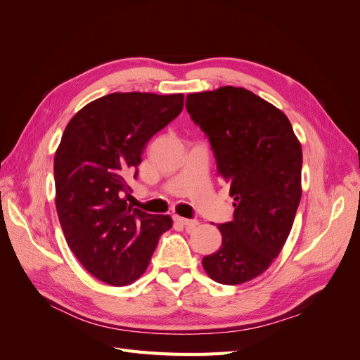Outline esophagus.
<instances>
[{
  "mask_svg": "<svg viewBox=\"0 0 360 360\" xmlns=\"http://www.w3.org/2000/svg\"><path fill=\"white\" fill-rule=\"evenodd\" d=\"M176 221L186 226L188 230H192V228H195L200 224L197 219H186V217H181V216H176Z\"/></svg>",
  "mask_w": 360,
  "mask_h": 360,
  "instance_id": "obj_1",
  "label": "esophagus"
}]
</instances>
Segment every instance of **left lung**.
Wrapping results in <instances>:
<instances>
[{
  "label": "left lung",
  "instance_id": "obj_1",
  "mask_svg": "<svg viewBox=\"0 0 360 360\" xmlns=\"http://www.w3.org/2000/svg\"><path fill=\"white\" fill-rule=\"evenodd\" d=\"M186 110L209 138L234 198L221 248L202 258L213 281L238 285L269 269L284 246L302 197V147L287 115L240 86L192 93Z\"/></svg>",
  "mask_w": 360,
  "mask_h": 360
}]
</instances>
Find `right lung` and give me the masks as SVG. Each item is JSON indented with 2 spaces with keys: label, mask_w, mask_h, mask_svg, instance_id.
Returning <instances> with one entry per match:
<instances>
[{
  "label": "right lung",
  "mask_w": 360,
  "mask_h": 360,
  "mask_svg": "<svg viewBox=\"0 0 360 360\" xmlns=\"http://www.w3.org/2000/svg\"><path fill=\"white\" fill-rule=\"evenodd\" d=\"M183 94L112 93L85 105L64 130L53 159L56 205L75 257L106 284L144 274L169 214L127 205L126 179L138 176L150 138L183 110Z\"/></svg>",
  "instance_id": "add662e5"
}]
</instances>
